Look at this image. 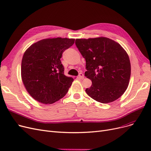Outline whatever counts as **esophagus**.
Masks as SVG:
<instances>
[{
    "mask_svg": "<svg viewBox=\"0 0 151 151\" xmlns=\"http://www.w3.org/2000/svg\"><path fill=\"white\" fill-rule=\"evenodd\" d=\"M78 78H79V79H83L84 76H83V74L82 73H80L79 74V76H78Z\"/></svg>",
    "mask_w": 151,
    "mask_h": 151,
    "instance_id": "34e87169",
    "label": "esophagus"
}]
</instances>
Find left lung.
<instances>
[{
    "instance_id": "8db88e82",
    "label": "left lung",
    "mask_w": 151,
    "mask_h": 151,
    "mask_svg": "<svg viewBox=\"0 0 151 151\" xmlns=\"http://www.w3.org/2000/svg\"><path fill=\"white\" fill-rule=\"evenodd\" d=\"M76 45L86 59L85 76L92 82L87 94L102 104L119 98L131 76L129 58L122 46L105 37L77 39Z\"/></svg>"
}]
</instances>
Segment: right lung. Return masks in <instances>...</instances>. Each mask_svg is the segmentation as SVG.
I'll list each match as a JSON object with an SVG mask.
<instances>
[{"label":"right lung","mask_w":151,"mask_h":151,"mask_svg":"<svg viewBox=\"0 0 151 151\" xmlns=\"http://www.w3.org/2000/svg\"><path fill=\"white\" fill-rule=\"evenodd\" d=\"M75 39L48 38L40 40L25 52L22 61V79L32 97L51 104L67 93L73 78L65 76L61 58L74 45Z\"/></svg>","instance_id":"right-lung-1"}]
</instances>
